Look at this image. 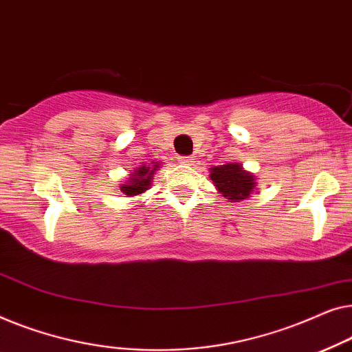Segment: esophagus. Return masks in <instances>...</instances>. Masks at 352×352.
Segmentation results:
<instances>
[{
  "instance_id": "1",
  "label": "esophagus",
  "mask_w": 352,
  "mask_h": 352,
  "mask_svg": "<svg viewBox=\"0 0 352 352\" xmlns=\"http://www.w3.org/2000/svg\"><path fill=\"white\" fill-rule=\"evenodd\" d=\"M177 160H178V162H180V164H185V166H192L196 162L195 156H178Z\"/></svg>"
}]
</instances>
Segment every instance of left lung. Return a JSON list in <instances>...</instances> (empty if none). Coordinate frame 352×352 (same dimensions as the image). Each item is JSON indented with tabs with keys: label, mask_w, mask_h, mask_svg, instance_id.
Returning a JSON list of instances; mask_svg holds the SVG:
<instances>
[{
	"label": "left lung",
	"mask_w": 352,
	"mask_h": 352,
	"mask_svg": "<svg viewBox=\"0 0 352 352\" xmlns=\"http://www.w3.org/2000/svg\"><path fill=\"white\" fill-rule=\"evenodd\" d=\"M209 177L220 195L236 202L250 197V192L256 186L255 177L250 172L242 169V166L236 164V162L212 167Z\"/></svg>",
	"instance_id": "8db88e82"
}]
</instances>
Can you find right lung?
Returning a JSON list of instances; mask_svg holds the SVG:
<instances>
[{
	"label": "right lung",
	"mask_w": 352,
	"mask_h": 352,
	"mask_svg": "<svg viewBox=\"0 0 352 352\" xmlns=\"http://www.w3.org/2000/svg\"><path fill=\"white\" fill-rule=\"evenodd\" d=\"M161 164H153V167H148V166H140L138 169H135L129 177L127 183L124 185L120 186L121 192H124L129 197L131 196H137L140 195V192L146 191L148 188L151 186V180H153V175H155V172L157 170V167Z\"/></svg>",
	"instance_id": "add662e5"
}]
</instances>
